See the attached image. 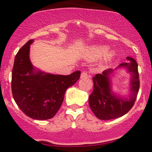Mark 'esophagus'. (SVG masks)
<instances>
[{
  "mask_svg": "<svg viewBox=\"0 0 152 152\" xmlns=\"http://www.w3.org/2000/svg\"><path fill=\"white\" fill-rule=\"evenodd\" d=\"M88 78V73L84 71V72H82L81 74V78Z\"/></svg>",
  "mask_w": 152,
  "mask_h": 152,
  "instance_id": "esophagus-1",
  "label": "esophagus"
}]
</instances>
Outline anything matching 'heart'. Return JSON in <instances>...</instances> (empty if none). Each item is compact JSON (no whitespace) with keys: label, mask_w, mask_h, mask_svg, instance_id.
<instances>
[{"label":"heart","mask_w":152,"mask_h":152,"mask_svg":"<svg viewBox=\"0 0 152 152\" xmlns=\"http://www.w3.org/2000/svg\"><path fill=\"white\" fill-rule=\"evenodd\" d=\"M107 50L106 47L104 46H96L93 47V48H91L89 53L91 57L92 58H99V57L102 56L104 54ZM112 53H109L106 56V58L109 59L112 56Z\"/></svg>","instance_id":"1"}]
</instances>
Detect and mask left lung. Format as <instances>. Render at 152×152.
I'll return each mask as SVG.
<instances>
[{
    "mask_svg": "<svg viewBox=\"0 0 152 152\" xmlns=\"http://www.w3.org/2000/svg\"><path fill=\"white\" fill-rule=\"evenodd\" d=\"M130 63H122L118 67H126L132 75L131 78L132 94L128 99H123L111 93L109 74L111 69L103 71L93 77L94 89L90 94L88 103L91 111L99 119H114L126 114L133 107L139 90V76L138 64L134 58L127 57Z\"/></svg>",
    "mask_w": 152,
    "mask_h": 152,
    "instance_id": "8db88e82",
    "label": "left lung"
}]
</instances>
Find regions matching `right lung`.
<instances>
[{
    "instance_id": "1",
    "label": "right lung",
    "mask_w": 152,
    "mask_h": 152,
    "mask_svg": "<svg viewBox=\"0 0 152 152\" xmlns=\"http://www.w3.org/2000/svg\"><path fill=\"white\" fill-rule=\"evenodd\" d=\"M29 40L15 55L12 70L11 90L15 103L28 117L38 120L53 118L60 109L69 87L79 79L81 71L70 75L36 72L29 58Z\"/></svg>"
}]
</instances>
